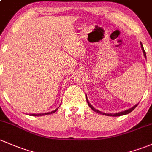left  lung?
<instances>
[{
	"label": "left lung",
	"mask_w": 152,
	"mask_h": 152,
	"mask_svg": "<svg viewBox=\"0 0 152 152\" xmlns=\"http://www.w3.org/2000/svg\"><path fill=\"white\" fill-rule=\"evenodd\" d=\"M141 47L142 51H143V56H144L145 58H146V52H145L144 49H143V45H142V43H141ZM86 100H87V102H88V104L89 107H91V108L94 111V112H97L98 114H101V115H106V116H112V117H118V116H122V115H128V114L130 113V112H131L132 111H133V109H134L135 108V107H136L137 106H138V104H135V105L133 106V107H131V108H130V109H126V110H125V111H122V112H117V113H115V114H112V113H109H109H104V112H101V111H99V110H97V109L94 108V107H93V106L91 105V104H90V103H89V101H88V97H87V96H86Z\"/></svg>",
	"instance_id": "obj_1"
}]
</instances>
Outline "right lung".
<instances>
[{
	"mask_svg": "<svg viewBox=\"0 0 152 152\" xmlns=\"http://www.w3.org/2000/svg\"><path fill=\"white\" fill-rule=\"evenodd\" d=\"M58 107L57 109H55V110L52 111V112H45V113H40V114H30V116H35V117H39V116H43V115H50V114L54 113L55 112H56L58 110Z\"/></svg>",
	"mask_w": 152,
	"mask_h": 152,
	"instance_id": "obj_1",
	"label": "right lung"
}]
</instances>
